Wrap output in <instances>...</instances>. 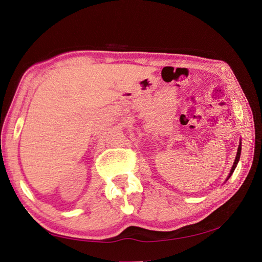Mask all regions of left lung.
Listing matches in <instances>:
<instances>
[{
    "label": "left lung",
    "mask_w": 262,
    "mask_h": 262,
    "mask_svg": "<svg viewBox=\"0 0 262 262\" xmlns=\"http://www.w3.org/2000/svg\"><path fill=\"white\" fill-rule=\"evenodd\" d=\"M240 155H241V141H240V143H239V146H238V152H237V156H235L234 162H233V165H232V168H231V170H230V173H229L228 179H229V178L231 177V174L233 173V171H234L235 167H237V164H238V162H239V159H240ZM228 179H227V180H228Z\"/></svg>",
    "instance_id": "left-lung-1"
}]
</instances>
